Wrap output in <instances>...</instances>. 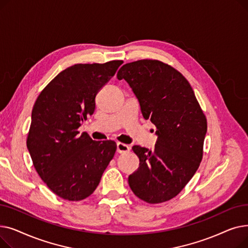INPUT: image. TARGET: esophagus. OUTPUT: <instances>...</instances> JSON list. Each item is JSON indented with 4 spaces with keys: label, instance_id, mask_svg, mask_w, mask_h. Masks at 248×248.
Wrapping results in <instances>:
<instances>
[{
    "label": "esophagus",
    "instance_id": "esophagus-1",
    "mask_svg": "<svg viewBox=\"0 0 248 248\" xmlns=\"http://www.w3.org/2000/svg\"><path fill=\"white\" fill-rule=\"evenodd\" d=\"M129 150H131V147H128L125 144H123V142H116V152L120 154H124V153H127Z\"/></svg>",
    "mask_w": 248,
    "mask_h": 248
}]
</instances>
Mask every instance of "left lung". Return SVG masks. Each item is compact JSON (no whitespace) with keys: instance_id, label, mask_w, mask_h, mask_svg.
<instances>
[{"instance_id":"obj_1","label":"left lung","mask_w":248,"mask_h":248,"mask_svg":"<svg viewBox=\"0 0 248 248\" xmlns=\"http://www.w3.org/2000/svg\"><path fill=\"white\" fill-rule=\"evenodd\" d=\"M137 96L145 120L157 127L155 149L134 146L138 170L128 176L136 196L151 204L170 200L199 168L207 133L206 117L186 78L159 60L126 63L116 74Z\"/></svg>"}]
</instances>
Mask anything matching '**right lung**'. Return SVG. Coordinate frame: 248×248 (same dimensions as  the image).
<instances>
[{"mask_svg": "<svg viewBox=\"0 0 248 248\" xmlns=\"http://www.w3.org/2000/svg\"><path fill=\"white\" fill-rule=\"evenodd\" d=\"M123 64H75L41 91L33 107L27 148L38 175L57 196L80 201L94 192L113 158V140H93L78 127L95 109V96Z\"/></svg>", "mask_w": 248, "mask_h": 248, "instance_id": "right-lung-1", "label": "right lung"}]
</instances>
